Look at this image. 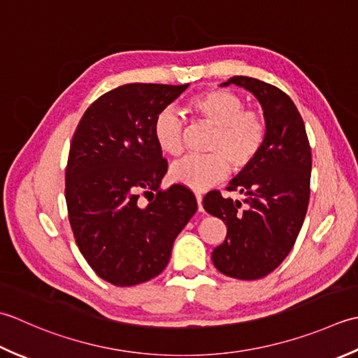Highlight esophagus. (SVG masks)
<instances>
[{
  "label": "esophagus",
  "instance_id": "34e87169",
  "mask_svg": "<svg viewBox=\"0 0 358 358\" xmlns=\"http://www.w3.org/2000/svg\"><path fill=\"white\" fill-rule=\"evenodd\" d=\"M194 198H196V202H198V210L203 211V208H202V194L201 193H194Z\"/></svg>",
  "mask_w": 358,
  "mask_h": 358
}]
</instances>
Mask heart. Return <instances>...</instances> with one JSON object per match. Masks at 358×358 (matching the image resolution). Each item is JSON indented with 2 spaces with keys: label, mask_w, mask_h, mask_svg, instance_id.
<instances>
[{
  "label": "heart",
  "mask_w": 358,
  "mask_h": 358,
  "mask_svg": "<svg viewBox=\"0 0 358 358\" xmlns=\"http://www.w3.org/2000/svg\"><path fill=\"white\" fill-rule=\"evenodd\" d=\"M196 117L215 127L206 156H188L174 162L170 178L176 184L192 189H203L222 180L233 170H243L257 157L266 137L264 117L244 108V100L225 90H208L188 101ZM180 115L173 109H162L152 123V136L157 148L169 156L182 152Z\"/></svg>",
  "instance_id": "heart-1"
}]
</instances>
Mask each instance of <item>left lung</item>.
Listing matches in <instances>:
<instances>
[{
    "mask_svg": "<svg viewBox=\"0 0 358 358\" xmlns=\"http://www.w3.org/2000/svg\"><path fill=\"white\" fill-rule=\"evenodd\" d=\"M252 92L264 111V143L252 162L230 180L241 201L210 192L207 213L227 225V236L211 253L221 273L259 280L278 267L294 247L309 203L312 155L304 122L294 101L278 87L236 76L221 86Z\"/></svg>",
    "mask_w": 358,
    "mask_h": 358,
    "instance_id": "left-lung-1",
    "label": "left lung"
}]
</instances>
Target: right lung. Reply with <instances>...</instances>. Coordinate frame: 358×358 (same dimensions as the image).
I'll list each match as a JSON object with an SVG mask.
<instances>
[{"label": "right lung", "instance_id": "add662e5", "mask_svg": "<svg viewBox=\"0 0 358 358\" xmlns=\"http://www.w3.org/2000/svg\"><path fill=\"white\" fill-rule=\"evenodd\" d=\"M187 87H115L86 109L72 137L64 189L69 222L87 264L114 286H136L162 272L174 239L198 210L184 185L160 192L169 165L152 136L156 115ZM142 192L153 194L148 204L140 202Z\"/></svg>", "mask_w": 358, "mask_h": 358}]
</instances>
